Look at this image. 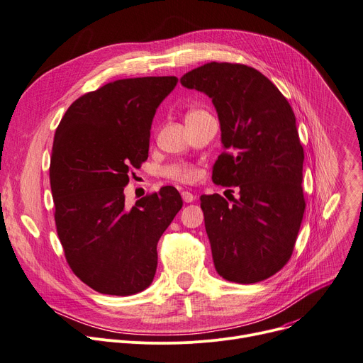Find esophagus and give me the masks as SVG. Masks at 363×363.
Listing matches in <instances>:
<instances>
[{"mask_svg": "<svg viewBox=\"0 0 363 363\" xmlns=\"http://www.w3.org/2000/svg\"><path fill=\"white\" fill-rule=\"evenodd\" d=\"M182 198H183V201H184L186 203H190V202H193L194 199H196V196H194V194H193L191 191H187V190H183V191H182Z\"/></svg>", "mask_w": 363, "mask_h": 363, "instance_id": "1", "label": "esophagus"}]
</instances>
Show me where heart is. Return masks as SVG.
I'll use <instances>...</instances> for the list:
<instances>
[{
    "mask_svg": "<svg viewBox=\"0 0 363 363\" xmlns=\"http://www.w3.org/2000/svg\"><path fill=\"white\" fill-rule=\"evenodd\" d=\"M205 115H208V113L203 110L191 108V110L187 111L186 122L191 121V119H198V118L205 116ZM162 173H164L165 177H169V179L176 180V182H180V183H193L194 180L199 177V170L196 169V167L189 164V162H174L169 167H165Z\"/></svg>",
    "mask_w": 363,
    "mask_h": 363,
    "instance_id": "1",
    "label": "heart"
}]
</instances>
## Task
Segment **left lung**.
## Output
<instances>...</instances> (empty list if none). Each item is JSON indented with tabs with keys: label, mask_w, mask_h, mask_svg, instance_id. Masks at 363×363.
I'll use <instances>...</instances> for the list:
<instances>
[{
	"label": "left lung",
	"mask_w": 363,
	"mask_h": 363,
	"mask_svg": "<svg viewBox=\"0 0 363 363\" xmlns=\"http://www.w3.org/2000/svg\"><path fill=\"white\" fill-rule=\"evenodd\" d=\"M215 106L224 147L212 180L240 198L203 194L201 208L219 276L256 284L289 260L302 222L303 150L291 104L257 69L209 62L180 78Z\"/></svg>",
	"instance_id": "left-lung-1"
}]
</instances>
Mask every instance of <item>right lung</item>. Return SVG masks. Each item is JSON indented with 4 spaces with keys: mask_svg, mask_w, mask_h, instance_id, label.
I'll list each match as a JSON object with an SVG mask.
<instances>
[{
    "mask_svg": "<svg viewBox=\"0 0 363 363\" xmlns=\"http://www.w3.org/2000/svg\"><path fill=\"white\" fill-rule=\"evenodd\" d=\"M176 77L118 79L77 99L53 138L50 189L55 222L72 272L94 291L128 296L147 289L157 244L182 209L173 186L130 209L129 169L148 158L151 125Z\"/></svg>",
    "mask_w": 363,
    "mask_h": 363,
    "instance_id": "right-lung-1",
    "label": "right lung"
}]
</instances>
